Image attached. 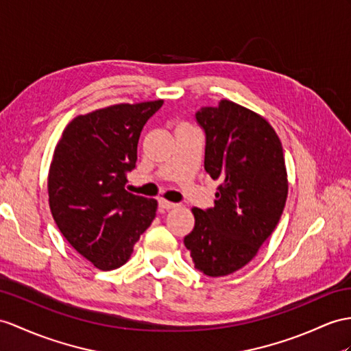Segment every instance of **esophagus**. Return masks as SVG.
Returning a JSON list of instances; mask_svg holds the SVG:
<instances>
[{"mask_svg": "<svg viewBox=\"0 0 351 351\" xmlns=\"http://www.w3.org/2000/svg\"><path fill=\"white\" fill-rule=\"evenodd\" d=\"M159 207H160L162 210H171V208L178 207V204L169 202V201H165V199H160V201H159Z\"/></svg>", "mask_w": 351, "mask_h": 351, "instance_id": "esophagus-1", "label": "esophagus"}]
</instances>
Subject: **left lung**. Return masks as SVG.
<instances>
[{
    "label": "left lung",
    "mask_w": 351,
    "mask_h": 351,
    "mask_svg": "<svg viewBox=\"0 0 351 351\" xmlns=\"http://www.w3.org/2000/svg\"><path fill=\"white\" fill-rule=\"evenodd\" d=\"M195 116L205 132L204 168L221 184L215 207L192 208L184 245L196 269L221 277L249 263L276 229L289 191L285 155L274 128L232 101Z\"/></svg>",
    "instance_id": "1"
}]
</instances>
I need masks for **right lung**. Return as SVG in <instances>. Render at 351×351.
<instances>
[{"instance_id": "add662e5", "label": "right lung", "mask_w": 351, "mask_h": 351, "mask_svg": "<svg viewBox=\"0 0 351 351\" xmlns=\"http://www.w3.org/2000/svg\"><path fill=\"white\" fill-rule=\"evenodd\" d=\"M164 104H116L74 117L53 153L49 205L65 240L102 271L122 267L156 216L158 201L125 189L143 126Z\"/></svg>"}]
</instances>
